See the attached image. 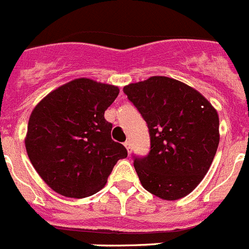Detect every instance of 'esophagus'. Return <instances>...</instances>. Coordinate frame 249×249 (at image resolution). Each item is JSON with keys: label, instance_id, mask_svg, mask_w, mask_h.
<instances>
[{"label": "esophagus", "instance_id": "esophagus-1", "mask_svg": "<svg viewBox=\"0 0 249 249\" xmlns=\"http://www.w3.org/2000/svg\"><path fill=\"white\" fill-rule=\"evenodd\" d=\"M123 145H124V147H126L127 152H128V154H131V141H126L124 143H123Z\"/></svg>", "mask_w": 249, "mask_h": 249}]
</instances>
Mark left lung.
Wrapping results in <instances>:
<instances>
[{"label": "left lung", "instance_id": "left-lung-1", "mask_svg": "<svg viewBox=\"0 0 249 249\" xmlns=\"http://www.w3.org/2000/svg\"><path fill=\"white\" fill-rule=\"evenodd\" d=\"M123 92L146 121L151 150L133 166L142 186L163 200H178L207 175L219 145V116L210 102L180 80L151 76Z\"/></svg>", "mask_w": 249, "mask_h": 249}]
</instances>
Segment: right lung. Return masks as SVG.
<instances>
[{"label":"right lung","instance_id":"add662e5","mask_svg":"<svg viewBox=\"0 0 249 249\" xmlns=\"http://www.w3.org/2000/svg\"><path fill=\"white\" fill-rule=\"evenodd\" d=\"M120 88L89 78L70 80L36 104L29 118L25 147L46 185L67 197H87L107 182L114 165L127 157L110 137L104 112Z\"/></svg>","mask_w":249,"mask_h":249}]
</instances>
